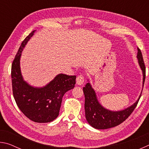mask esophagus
<instances>
[{"label":"esophagus","mask_w":149,"mask_h":149,"mask_svg":"<svg viewBox=\"0 0 149 149\" xmlns=\"http://www.w3.org/2000/svg\"><path fill=\"white\" fill-rule=\"evenodd\" d=\"M84 76L83 75H78L77 79H76V84L79 85H82L84 83Z\"/></svg>","instance_id":"34e87169"}]
</instances>
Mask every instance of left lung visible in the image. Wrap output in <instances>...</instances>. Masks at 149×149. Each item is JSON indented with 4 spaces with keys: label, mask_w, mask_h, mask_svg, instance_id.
Wrapping results in <instances>:
<instances>
[{
    "label": "left lung",
    "mask_w": 149,
    "mask_h": 149,
    "mask_svg": "<svg viewBox=\"0 0 149 149\" xmlns=\"http://www.w3.org/2000/svg\"><path fill=\"white\" fill-rule=\"evenodd\" d=\"M137 58L143 75V87L145 79V65L141 50L137 48ZM83 89L85 95V118L90 125L98 130L108 129L120 125L124 122L137 107L141 96L140 94L137 101L130 107L120 111H111L104 108L100 104L95 90L93 89L89 82L85 85V87Z\"/></svg>",
    "instance_id": "obj_1"
}]
</instances>
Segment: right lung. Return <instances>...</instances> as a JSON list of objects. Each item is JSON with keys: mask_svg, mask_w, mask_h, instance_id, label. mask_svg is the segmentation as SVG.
Listing matches in <instances>:
<instances>
[{"mask_svg": "<svg viewBox=\"0 0 149 149\" xmlns=\"http://www.w3.org/2000/svg\"><path fill=\"white\" fill-rule=\"evenodd\" d=\"M35 31H33L22 42L12 62V91L17 107L26 117L35 122L47 123L59 115L63 96L74 89L76 76L60 74L42 87L31 86L24 80L20 70V58L24 48Z\"/></svg>", "mask_w": 149, "mask_h": 149, "instance_id": "right-lung-1", "label": "right lung"}]
</instances>
